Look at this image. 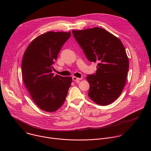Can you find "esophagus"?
I'll list each match as a JSON object with an SVG mask.
<instances>
[{
  "instance_id": "esophagus-1",
  "label": "esophagus",
  "mask_w": 151,
  "mask_h": 151,
  "mask_svg": "<svg viewBox=\"0 0 151 151\" xmlns=\"http://www.w3.org/2000/svg\"><path fill=\"white\" fill-rule=\"evenodd\" d=\"M72 79L74 81H79L82 79V78H77V77H75V76H73Z\"/></svg>"
}]
</instances>
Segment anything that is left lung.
<instances>
[{"label": "left lung", "mask_w": 151, "mask_h": 151, "mask_svg": "<svg viewBox=\"0 0 151 151\" xmlns=\"http://www.w3.org/2000/svg\"><path fill=\"white\" fill-rule=\"evenodd\" d=\"M72 33L87 60L98 63L96 73L87 77L90 83L88 96L97 104H111L121 95L129 68L122 43L99 27L72 30Z\"/></svg>", "instance_id": "1"}]
</instances>
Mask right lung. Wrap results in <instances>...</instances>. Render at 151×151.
<instances>
[{
    "instance_id": "right-lung-1",
    "label": "right lung",
    "mask_w": 151,
    "mask_h": 151,
    "mask_svg": "<svg viewBox=\"0 0 151 151\" xmlns=\"http://www.w3.org/2000/svg\"><path fill=\"white\" fill-rule=\"evenodd\" d=\"M71 33L48 32L35 38L24 52L21 72L33 101L43 111L52 112L63 104L72 77L54 76L58 54Z\"/></svg>"
}]
</instances>
